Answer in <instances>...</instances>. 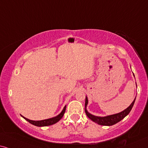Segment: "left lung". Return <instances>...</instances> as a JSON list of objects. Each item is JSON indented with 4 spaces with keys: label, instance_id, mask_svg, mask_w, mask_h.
I'll list each match as a JSON object with an SVG mask.
<instances>
[{
    "label": "left lung",
    "instance_id": "obj_1",
    "mask_svg": "<svg viewBox=\"0 0 148 148\" xmlns=\"http://www.w3.org/2000/svg\"><path fill=\"white\" fill-rule=\"evenodd\" d=\"M135 99H136V97L135 98H134V100H133V102L131 103V104H130L128 108L124 110V111L120 112V113L113 114V115L104 116V117H99V116L93 115L92 114H91L90 113H89V112L87 111V106L88 104V98L86 96L85 111L87 117H89L91 120L94 121L95 123H97V124L99 125H102V126H112V125L117 124V122L120 121L121 119H123L125 117H126V116L128 115L129 113H130V111H131L132 106L134 105V102H135Z\"/></svg>",
    "mask_w": 148,
    "mask_h": 148
}]
</instances>
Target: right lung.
Returning a JSON list of instances; mask_svg holds the SVG:
<instances>
[{
  "mask_svg": "<svg viewBox=\"0 0 148 148\" xmlns=\"http://www.w3.org/2000/svg\"><path fill=\"white\" fill-rule=\"evenodd\" d=\"M65 109H66V106H64L63 109L62 110V111L61 112L59 115L56 116V117H52V118H49V119H44V120H40V121H33V120H31V119L26 118L24 117V116L21 115L24 119H25L27 121H29L30 124L34 125V126H39V127H42V126H50V125L55 124L56 123L58 122L60 119L62 118L63 115H64L65 112Z\"/></svg>",
  "mask_w": 148,
  "mask_h": 148,
  "instance_id": "1",
  "label": "right lung"
}]
</instances>
